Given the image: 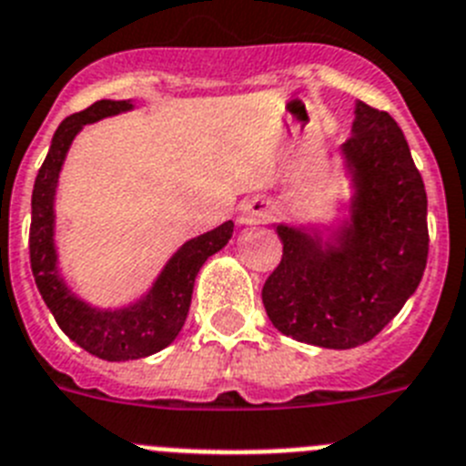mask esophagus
Instances as JSON below:
<instances>
[{
    "mask_svg": "<svg viewBox=\"0 0 466 466\" xmlns=\"http://www.w3.org/2000/svg\"><path fill=\"white\" fill-rule=\"evenodd\" d=\"M267 216H269V206L262 199H250L238 210V222L241 225H260L267 220Z\"/></svg>",
    "mask_w": 466,
    "mask_h": 466,
    "instance_id": "obj_1",
    "label": "esophagus"
}]
</instances>
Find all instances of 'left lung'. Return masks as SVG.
<instances>
[{"mask_svg": "<svg viewBox=\"0 0 466 466\" xmlns=\"http://www.w3.org/2000/svg\"><path fill=\"white\" fill-rule=\"evenodd\" d=\"M351 131L342 152L356 199L339 246L279 225L283 256L262 286L274 329L329 350L370 342L415 293L429 253L427 192L399 124L359 100Z\"/></svg>", "mask_w": 466, "mask_h": 466, "instance_id": "8db88e82", "label": "left lung"}]
</instances>
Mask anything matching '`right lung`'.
<instances>
[{
    "label": "right lung",
    "instance_id": "add662e5",
    "mask_svg": "<svg viewBox=\"0 0 466 466\" xmlns=\"http://www.w3.org/2000/svg\"><path fill=\"white\" fill-rule=\"evenodd\" d=\"M124 110H131L127 100H98L86 110L67 116L51 140V149L32 189L30 265L35 283L60 330L88 354L105 361H133L171 345L187 319L197 272L206 258L228 244L234 232V222L228 220L220 228L187 241L164 267L147 298L128 309H93L67 290L56 269L54 246V197L60 166L72 137L84 124Z\"/></svg>",
    "mask_w": 466,
    "mask_h": 466
}]
</instances>
